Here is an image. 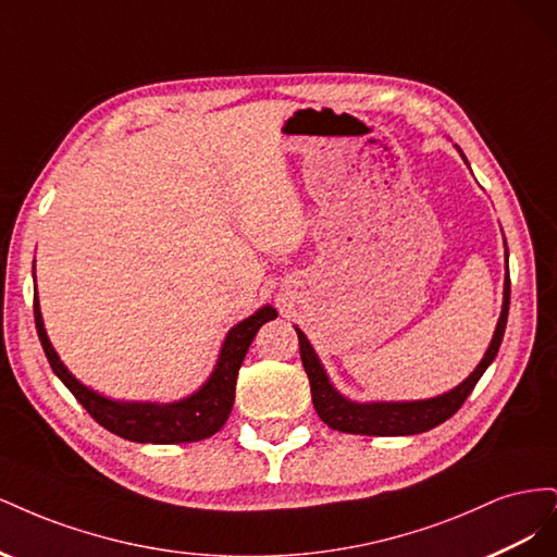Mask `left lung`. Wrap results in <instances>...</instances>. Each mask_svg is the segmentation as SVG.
I'll list each match as a JSON object with an SVG mask.
<instances>
[{
  "mask_svg": "<svg viewBox=\"0 0 557 557\" xmlns=\"http://www.w3.org/2000/svg\"><path fill=\"white\" fill-rule=\"evenodd\" d=\"M458 148V146H455ZM460 150V148H458ZM462 156V150H460ZM467 162V158L462 156ZM469 164V162H467ZM507 246V242H504ZM509 262V250H504ZM509 295H511V281H509V264H507V276H504V299H502V313L497 320L495 334L487 346L485 356L476 364L474 372H471L460 385H455L453 391L436 395L430 399H411V401H356L344 397L336 387L332 385L323 362L315 356L311 342L307 334L297 330L299 336V356L301 364L307 369V376L311 383V399L313 407L323 420L325 425L339 432L348 434H364V436H409L428 432L436 425H442L455 411H458L469 393L474 391V385L483 376L487 367L493 364L497 358L499 344L504 339V330H507V318H509Z\"/></svg>",
  "mask_w": 557,
  "mask_h": 557,
  "instance_id": "1",
  "label": "left lung"
}]
</instances>
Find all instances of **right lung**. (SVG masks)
<instances>
[{"label":"right lung","instance_id":"add662e5","mask_svg":"<svg viewBox=\"0 0 557 557\" xmlns=\"http://www.w3.org/2000/svg\"><path fill=\"white\" fill-rule=\"evenodd\" d=\"M276 315V309L267 305L252 315L244 318L242 323L234 325L225 336L221 352H218L213 372L193 395L164 404L125 401L111 399L102 393L92 391V387L81 383L70 369L64 367L53 344L48 339L39 307V295H35L37 334L55 376L70 387V393L83 404V409H86L99 425L117 436H123L127 442L137 444H190L207 440V436L221 430L225 425V420L230 418L239 367L246 358L248 346L252 344V336L258 334V330L267 320H274Z\"/></svg>","mask_w":557,"mask_h":557}]
</instances>
